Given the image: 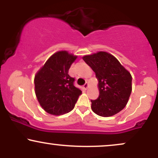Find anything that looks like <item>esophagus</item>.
<instances>
[{
    "label": "esophagus",
    "mask_w": 158,
    "mask_h": 158,
    "mask_svg": "<svg viewBox=\"0 0 158 158\" xmlns=\"http://www.w3.org/2000/svg\"><path fill=\"white\" fill-rule=\"evenodd\" d=\"M83 88H85V89H87V88H88V82H86L85 83V84L83 85Z\"/></svg>",
    "instance_id": "obj_1"
}]
</instances>
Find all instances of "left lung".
<instances>
[{
  "instance_id": "1",
  "label": "left lung",
  "mask_w": 158,
  "mask_h": 158,
  "mask_svg": "<svg viewBox=\"0 0 158 158\" xmlns=\"http://www.w3.org/2000/svg\"><path fill=\"white\" fill-rule=\"evenodd\" d=\"M82 59L95 72L99 81V96L90 100L92 110L105 117L119 113L131 95V74L114 56L106 52L85 56Z\"/></svg>"
}]
</instances>
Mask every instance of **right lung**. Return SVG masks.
I'll list each match as a JSON object with an SVG mask.
<instances>
[{
	"mask_svg": "<svg viewBox=\"0 0 158 158\" xmlns=\"http://www.w3.org/2000/svg\"><path fill=\"white\" fill-rule=\"evenodd\" d=\"M77 56L67 51L52 55L35 76V92L43 109L52 115L68 113L75 106L81 90L74 86L75 79L68 70Z\"/></svg>",
	"mask_w": 158,
	"mask_h": 158,
	"instance_id": "obj_1",
	"label": "right lung"
}]
</instances>
